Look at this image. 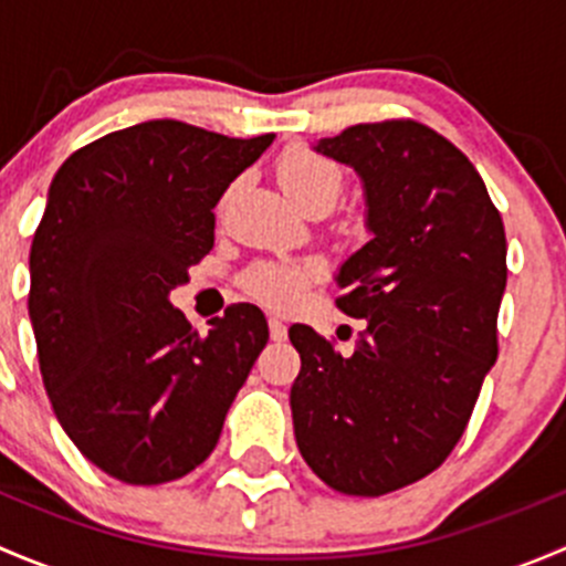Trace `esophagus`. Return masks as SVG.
<instances>
[{"label":"esophagus","instance_id":"34e87169","mask_svg":"<svg viewBox=\"0 0 566 566\" xmlns=\"http://www.w3.org/2000/svg\"><path fill=\"white\" fill-rule=\"evenodd\" d=\"M268 328H271V339L273 342L287 339V323H284V317L271 315V317H268Z\"/></svg>","mask_w":566,"mask_h":566}]
</instances>
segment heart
<instances>
[{
    "label": "heart",
    "mask_w": 566,
    "mask_h": 566,
    "mask_svg": "<svg viewBox=\"0 0 566 566\" xmlns=\"http://www.w3.org/2000/svg\"><path fill=\"white\" fill-rule=\"evenodd\" d=\"M276 175L284 191L301 208H312L319 199H336L342 188L339 164L312 147H293L284 153L279 158ZM310 276L312 268L306 265H256L247 276V287L256 298L273 306H284L298 298Z\"/></svg>",
    "instance_id": "obj_1"
}]
</instances>
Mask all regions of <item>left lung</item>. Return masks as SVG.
<instances>
[{
  "label": "left lung",
  "mask_w": 566,
  "mask_h": 566,
  "mask_svg": "<svg viewBox=\"0 0 566 566\" xmlns=\"http://www.w3.org/2000/svg\"><path fill=\"white\" fill-rule=\"evenodd\" d=\"M367 191L373 241L342 265L336 306L367 319L353 356L290 328V389L306 465L345 495H386L443 465L499 358L506 235L468 156L416 119L358 123L317 142Z\"/></svg>",
  "instance_id": "8db88e82"
}]
</instances>
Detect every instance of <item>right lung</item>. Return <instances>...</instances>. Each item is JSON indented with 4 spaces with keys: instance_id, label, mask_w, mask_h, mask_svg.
<instances>
[{
    "instance_id": "add662e5",
    "label": "right lung",
    "mask_w": 566,
    "mask_h": 566,
    "mask_svg": "<svg viewBox=\"0 0 566 566\" xmlns=\"http://www.w3.org/2000/svg\"><path fill=\"white\" fill-rule=\"evenodd\" d=\"M271 142L150 119L78 147L51 180L30 251L40 375L67 438L119 482H175L208 460L265 347L256 306H227L202 336L169 290Z\"/></svg>"
}]
</instances>
